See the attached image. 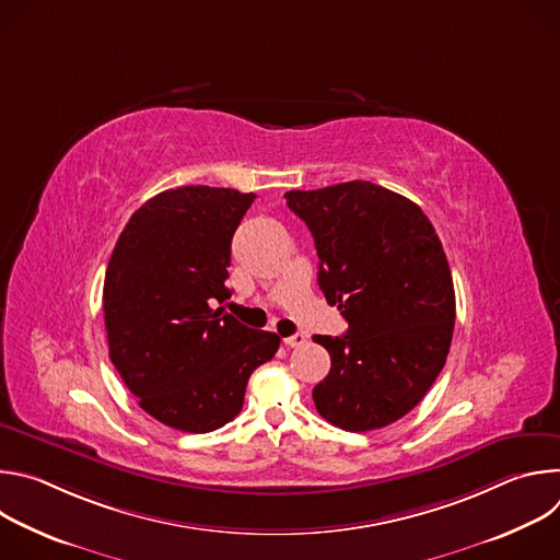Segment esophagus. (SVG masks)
<instances>
[{
	"label": "esophagus",
	"mask_w": 560,
	"mask_h": 560,
	"mask_svg": "<svg viewBox=\"0 0 560 560\" xmlns=\"http://www.w3.org/2000/svg\"><path fill=\"white\" fill-rule=\"evenodd\" d=\"M283 343H285L288 348H299V346H303V343H305V335L296 332V335H292V337H285V339H283Z\"/></svg>",
	"instance_id": "1"
}]
</instances>
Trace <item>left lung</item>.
Instances as JSON below:
<instances>
[{"label":"left lung","instance_id":"1","mask_svg":"<svg viewBox=\"0 0 560 560\" xmlns=\"http://www.w3.org/2000/svg\"><path fill=\"white\" fill-rule=\"evenodd\" d=\"M318 255V288L348 322L322 337L330 374L312 389L316 412L348 432L406 417L445 365L456 303L447 257L423 210L383 186L348 182L285 192Z\"/></svg>","mask_w":560,"mask_h":560}]
</instances>
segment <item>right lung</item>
<instances>
[{"mask_svg": "<svg viewBox=\"0 0 560 560\" xmlns=\"http://www.w3.org/2000/svg\"><path fill=\"white\" fill-rule=\"evenodd\" d=\"M257 195L184 186L148 199L108 261L104 318L110 361L159 423L203 434L244 408L250 374L281 339L214 307L225 285L232 234Z\"/></svg>", "mask_w": 560, "mask_h": 560, "instance_id": "add662e5", "label": "right lung"}]
</instances>
